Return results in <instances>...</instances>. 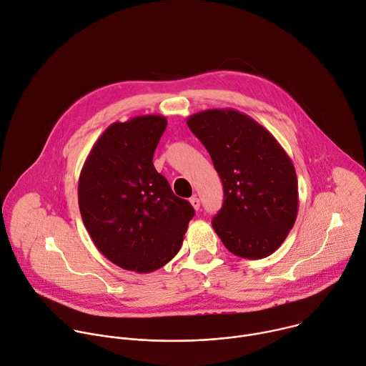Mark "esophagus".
I'll return each instance as SVG.
<instances>
[{
    "label": "esophagus",
    "instance_id": "1",
    "mask_svg": "<svg viewBox=\"0 0 366 366\" xmlns=\"http://www.w3.org/2000/svg\"><path fill=\"white\" fill-rule=\"evenodd\" d=\"M190 203H192V206H193L196 210H199V209H200V199H199V197L193 196V197L190 199Z\"/></svg>",
    "mask_w": 366,
    "mask_h": 366
}]
</instances>
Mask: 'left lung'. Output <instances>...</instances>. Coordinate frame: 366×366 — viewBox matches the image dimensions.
<instances>
[{
    "instance_id": "8db88e82",
    "label": "left lung",
    "mask_w": 366,
    "mask_h": 366,
    "mask_svg": "<svg viewBox=\"0 0 366 366\" xmlns=\"http://www.w3.org/2000/svg\"><path fill=\"white\" fill-rule=\"evenodd\" d=\"M224 184V204L212 227L237 257L271 255L295 227L297 176L274 135L237 109H206L187 118Z\"/></svg>"
}]
</instances>
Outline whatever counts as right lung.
I'll use <instances>...</instances> for the list:
<instances>
[{
  "mask_svg": "<svg viewBox=\"0 0 366 366\" xmlns=\"http://www.w3.org/2000/svg\"><path fill=\"white\" fill-rule=\"evenodd\" d=\"M166 127L163 115L111 124L79 176V209L95 247L115 265L141 274L176 257L194 214L153 164Z\"/></svg>",
  "mask_w": 366,
  "mask_h": 366,
  "instance_id": "1",
  "label": "right lung"
}]
</instances>
